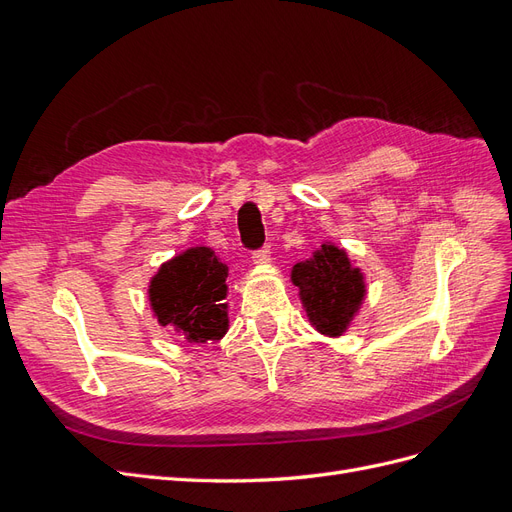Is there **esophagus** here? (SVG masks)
<instances>
[{"mask_svg":"<svg viewBox=\"0 0 512 512\" xmlns=\"http://www.w3.org/2000/svg\"><path fill=\"white\" fill-rule=\"evenodd\" d=\"M269 258H271V247H269V245L260 247V250H256V252L252 254V262H254V265H265V262H269Z\"/></svg>","mask_w":512,"mask_h":512,"instance_id":"esophagus-1","label":"esophagus"}]
</instances>
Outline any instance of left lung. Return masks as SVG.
Listing matches in <instances>:
<instances>
[{
    "label": "left lung",
    "instance_id": "left-lung-1",
    "mask_svg": "<svg viewBox=\"0 0 512 512\" xmlns=\"http://www.w3.org/2000/svg\"><path fill=\"white\" fill-rule=\"evenodd\" d=\"M290 277L316 331L342 335L365 297L363 273L350 265L348 254L324 243L312 258L297 262Z\"/></svg>",
    "mask_w": 512,
    "mask_h": 512
}]
</instances>
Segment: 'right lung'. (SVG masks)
<instances>
[{
	"instance_id": "obj_1",
	"label": "right lung",
	"mask_w": 512,
	"mask_h": 512,
	"mask_svg": "<svg viewBox=\"0 0 512 512\" xmlns=\"http://www.w3.org/2000/svg\"><path fill=\"white\" fill-rule=\"evenodd\" d=\"M228 267L209 247H192L164 262L149 286L151 309L162 327H173L188 342H218L228 331Z\"/></svg>"
}]
</instances>
